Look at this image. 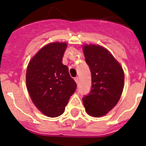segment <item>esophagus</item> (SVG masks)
Listing matches in <instances>:
<instances>
[{"instance_id": "obj_1", "label": "esophagus", "mask_w": 146, "mask_h": 146, "mask_svg": "<svg viewBox=\"0 0 146 146\" xmlns=\"http://www.w3.org/2000/svg\"><path fill=\"white\" fill-rule=\"evenodd\" d=\"M74 81H75V82H76V83H79V77H78V76H76V77H75L74 78Z\"/></svg>"}]
</instances>
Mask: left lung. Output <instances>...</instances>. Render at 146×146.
<instances>
[{
  "label": "left lung",
  "mask_w": 146,
  "mask_h": 146,
  "mask_svg": "<svg viewBox=\"0 0 146 146\" xmlns=\"http://www.w3.org/2000/svg\"><path fill=\"white\" fill-rule=\"evenodd\" d=\"M83 51L92 74V87L82 99L84 106L90 116H104L120 99L123 71L113 55L101 46L84 45Z\"/></svg>",
  "instance_id": "1"
}]
</instances>
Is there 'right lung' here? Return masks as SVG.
I'll return each mask as SVG.
<instances>
[{"label":"right lung","mask_w":146,"mask_h":146,"mask_svg":"<svg viewBox=\"0 0 146 146\" xmlns=\"http://www.w3.org/2000/svg\"><path fill=\"white\" fill-rule=\"evenodd\" d=\"M67 43H50L30 60L26 73V84L32 101L45 116L62 114L76 83L62 64Z\"/></svg>","instance_id":"add662e5"}]
</instances>
